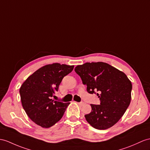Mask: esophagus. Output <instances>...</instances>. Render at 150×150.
<instances>
[{"label": "esophagus", "instance_id": "1", "mask_svg": "<svg viewBox=\"0 0 150 150\" xmlns=\"http://www.w3.org/2000/svg\"><path fill=\"white\" fill-rule=\"evenodd\" d=\"M78 104L79 105H81V106H82V105H84V104H85V103H84L83 102H80V103H78Z\"/></svg>", "mask_w": 150, "mask_h": 150}]
</instances>
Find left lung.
<instances>
[{"label":"left lung","mask_w":150,"mask_h":150,"mask_svg":"<svg viewBox=\"0 0 150 150\" xmlns=\"http://www.w3.org/2000/svg\"><path fill=\"white\" fill-rule=\"evenodd\" d=\"M89 93H96L100 105L90 104L86 121L98 130H105L117 123L129 106L132 86L125 73L104 62L85 63L76 66Z\"/></svg>","instance_id":"left-lung-1"}]
</instances>
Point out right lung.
<instances>
[{
	"mask_svg": "<svg viewBox=\"0 0 150 150\" xmlns=\"http://www.w3.org/2000/svg\"><path fill=\"white\" fill-rule=\"evenodd\" d=\"M74 65L55 63L39 69L20 87L21 101L25 111L37 125L43 128L54 125L62 118L70 103L52 99L64 78Z\"/></svg>",
	"mask_w": 150,
	"mask_h": 150,
	"instance_id": "add662e5",
	"label": "right lung"
}]
</instances>
